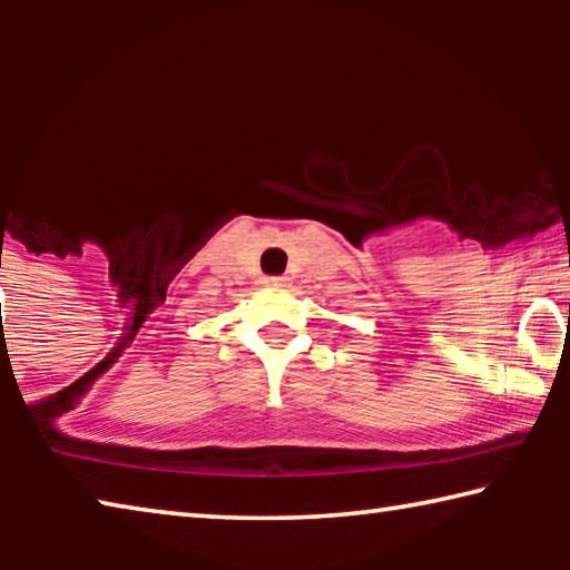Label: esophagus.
<instances>
[{"label":"esophagus","instance_id":"34e87169","mask_svg":"<svg viewBox=\"0 0 570 570\" xmlns=\"http://www.w3.org/2000/svg\"><path fill=\"white\" fill-rule=\"evenodd\" d=\"M264 286L266 288H284V286H288V278H284V276H268V278H264Z\"/></svg>","mask_w":570,"mask_h":570}]
</instances>
